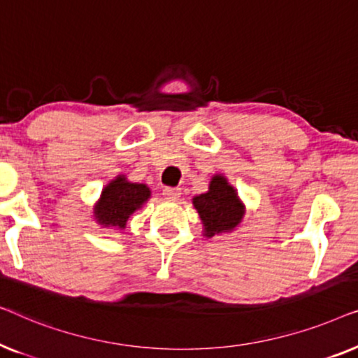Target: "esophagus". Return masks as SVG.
<instances>
[{"label": "esophagus", "instance_id": "34e87169", "mask_svg": "<svg viewBox=\"0 0 358 358\" xmlns=\"http://www.w3.org/2000/svg\"><path fill=\"white\" fill-rule=\"evenodd\" d=\"M163 195L166 200H178L180 197V189L179 187H164Z\"/></svg>", "mask_w": 358, "mask_h": 358}]
</instances>
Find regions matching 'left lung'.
Returning <instances> with one entry per match:
<instances>
[{"label":"left lung","mask_w":358,"mask_h":358,"mask_svg":"<svg viewBox=\"0 0 358 358\" xmlns=\"http://www.w3.org/2000/svg\"><path fill=\"white\" fill-rule=\"evenodd\" d=\"M192 205L199 213L205 238L234 231L246 215V205L223 174L212 176L208 190L195 195Z\"/></svg>","instance_id":"left-lung-1"}]
</instances>
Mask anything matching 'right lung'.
Listing matches in <instances>:
<instances>
[{"mask_svg": "<svg viewBox=\"0 0 358 358\" xmlns=\"http://www.w3.org/2000/svg\"><path fill=\"white\" fill-rule=\"evenodd\" d=\"M148 199H151L148 185L131 182L125 174H119L102 189L101 197L92 208V218L102 228L125 229L130 215L143 207Z\"/></svg>", "mask_w": 358, "mask_h": 358, "instance_id": "right-lung-1", "label": "right lung"}]
</instances>
